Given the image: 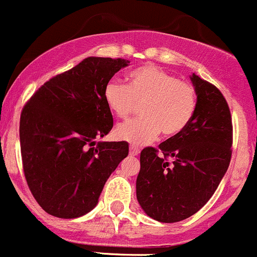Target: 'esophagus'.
I'll return each instance as SVG.
<instances>
[{"mask_svg":"<svg viewBox=\"0 0 257 257\" xmlns=\"http://www.w3.org/2000/svg\"><path fill=\"white\" fill-rule=\"evenodd\" d=\"M139 153H140V150H139L138 147H135V145H130V155H131V157H136Z\"/></svg>","mask_w":257,"mask_h":257,"instance_id":"1","label":"esophagus"}]
</instances>
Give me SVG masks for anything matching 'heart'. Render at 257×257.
Returning a JSON list of instances; mask_svg holds the SVG:
<instances>
[{
	"label": "heart",
	"mask_w": 257,
	"mask_h": 257,
	"mask_svg": "<svg viewBox=\"0 0 257 257\" xmlns=\"http://www.w3.org/2000/svg\"><path fill=\"white\" fill-rule=\"evenodd\" d=\"M104 100L118 118H127L141 104L143 117L118 124L114 136L134 145H145L163 134L177 136L194 118L197 95L194 86L154 65L127 74V86L112 80L104 88Z\"/></svg>",
	"instance_id": "1"
}]
</instances>
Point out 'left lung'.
Returning <instances> with one entry per match:
<instances>
[{"instance_id":"8db88e82","label":"left lung","mask_w":257,"mask_h":257,"mask_svg":"<svg viewBox=\"0 0 257 257\" xmlns=\"http://www.w3.org/2000/svg\"><path fill=\"white\" fill-rule=\"evenodd\" d=\"M197 105L194 118L158 149L140 154L136 197L143 210L162 223L194 215L209 201L232 157V117L216 86L192 74Z\"/></svg>"}]
</instances>
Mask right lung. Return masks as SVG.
I'll list each match as a JSON object with an SVG mask.
<instances>
[{"instance_id": "obj_1", "label": "right lung", "mask_w": 257, "mask_h": 257, "mask_svg": "<svg viewBox=\"0 0 257 257\" xmlns=\"http://www.w3.org/2000/svg\"><path fill=\"white\" fill-rule=\"evenodd\" d=\"M128 63L122 58H85L44 82L23 108L25 180L51 215L72 219L93 210L112 172L128 155L126 141L95 143L113 127L105 85Z\"/></svg>"}]
</instances>
